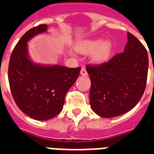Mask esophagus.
Returning <instances> with one entry per match:
<instances>
[{"label":"esophagus","mask_w":154,"mask_h":154,"mask_svg":"<svg viewBox=\"0 0 154 154\" xmlns=\"http://www.w3.org/2000/svg\"><path fill=\"white\" fill-rule=\"evenodd\" d=\"M81 75L84 76V77H85V76H87L88 75V72L87 71H86V69H85V67H82V69H81Z\"/></svg>","instance_id":"1"}]
</instances>
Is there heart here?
<instances>
[{
    "label": "heart",
    "mask_w": 154,
    "mask_h": 154,
    "mask_svg": "<svg viewBox=\"0 0 154 154\" xmlns=\"http://www.w3.org/2000/svg\"><path fill=\"white\" fill-rule=\"evenodd\" d=\"M112 43L110 40L102 41L101 38H88L78 42L77 50L84 54L92 52L91 59L94 62L101 64L107 61L112 52Z\"/></svg>",
    "instance_id": "heart-1"
}]
</instances>
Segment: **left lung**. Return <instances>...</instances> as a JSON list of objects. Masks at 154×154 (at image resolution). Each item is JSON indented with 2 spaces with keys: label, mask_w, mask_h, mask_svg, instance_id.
I'll list each match as a JSON object with an SVG mask.
<instances>
[{
  "label": "left lung",
  "mask_w": 154,
  "mask_h": 154,
  "mask_svg": "<svg viewBox=\"0 0 154 154\" xmlns=\"http://www.w3.org/2000/svg\"><path fill=\"white\" fill-rule=\"evenodd\" d=\"M148 69L146 49L128 32L124 52L102 64L86 65L91 81L90 103L93 111L104 118L131 111L145 92Z\"/></svg>",
  "instance_id": "obj_1"
}]
</instances>
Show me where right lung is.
Masks as SVG:
<instances>
[{"label":"right lung","instance_id":"1","mask_svg":"<svg viewBox=\"0 0 154 154\" xmlns=\"http://www.w3.org/2000/svg\"><path fill=\"white\" fill-rule=\"evenodd\" d=\"M47 29L48 26L42 24L24 34L13 50L8 69L15 103L23 113L37 120H48L61 111L65 94L81 71V67L42 65L30 60L27 42Z\"/></svg>","mask_w":154,"mask_h":154}]
</instances>
